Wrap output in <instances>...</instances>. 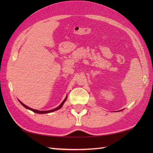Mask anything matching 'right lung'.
I'll use <instances>...</instances> for the list:
<instances>
[{
    "mask_svg": "<svg viewBox=\"0 0 153 153\" xmlns=\"http://www.w3.org/2000/svg\"><path fill=\"white\" fill-rule=\"evenodd\" d=\"M67 97H68V96L66 95V98L64 99V100H63L62 102V103L60 104V105L59 106H58V107H56V108H54V109H52V110H38L33 109V108H30V107L26 106L25 105H24V104L22 103V102L20 101V100H19V102H20V104H22V105L23 106H24L25 107V108H26L27 109L30 110H31V111H33V112H35V113H38V114H47V113H50V112H54V111H56V110H58L60 109V108H62V106H63V105H64V103L65 102V101H66V100Z\"/></svg>",
    "mask_w": 153,
    "mask_h": 153,
    "instance_id": "add662e5",
    "label": "right lung"
}]
</instances>
